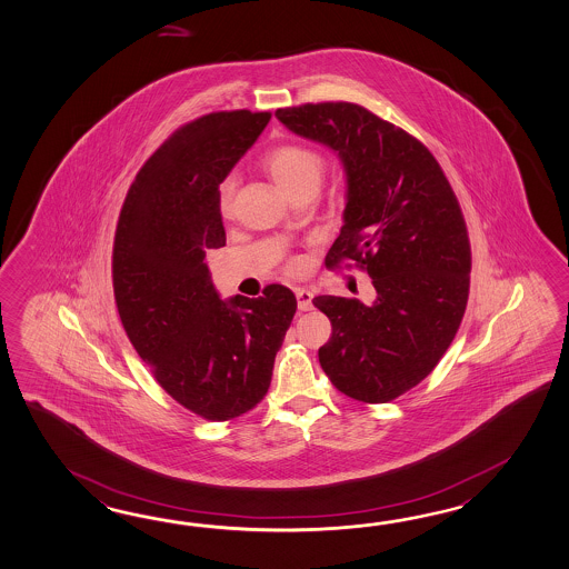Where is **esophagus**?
I'll list each match as a JSON object with an SVG mask.
<instances>
[{"instance_id":"34e87169","label":"esophagus","mask_w":569,"mask_h":569,"mask_svg":"<svg viewBox=\"0 0 569 569\" xmlns=\"http://www.w3.org/2000/svg\"><path fill=\"white\" fill-rule=\"evenodd\" d=\"M296 298H298V310L306 312V310H312V298L315 293L306 288H296Z\"/></svg>"}]
</instances>
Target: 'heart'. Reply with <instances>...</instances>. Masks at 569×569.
Instances as JSON below:
<instances>
[{"label":"heart","instance_id":"b5f03b06","mask_svg":"<svg viewBox=\"0 0 569 569\" xmlns=\"http://www.w3.org/2000/svg\"><path fill=\"white\" fill-rule=\"evenodd\" d=\"M263 167L271 179L278 183L288 196H293L300 190L318 186L322 173V161L315 151L300 147V144H281L263 157ZM237 191V179L227 177L218 188V208L220 214L228 216L232 212ZM291 267H298L293 263Z\"/></svg>","mask_w":569,"mask_h":569}]
</instances>
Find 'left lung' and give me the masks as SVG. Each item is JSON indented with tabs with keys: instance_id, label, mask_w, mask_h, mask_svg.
Instances as JSON below:
<instances>
[{
	"instance_id": "obj_1",
	"label": "left lung",
	"mask_w": 569,
	"mask_h": 569,
	"mask_svg": "<svg viewBox=\"0 0 569 569\" xmlns=\"http://www.w3.org/2000/svg\"><path fill=\"white\" fill-rule=\"evenodd\" d=\"M276 116L339 154L345 224L325 263H357L378 293L369 306L316 296L332 325L320 366L345 396L390 402L429 376L461 325L471 271L461 208L429 149L363 106L322 101Z\"/></svg>"
}]
</instances>
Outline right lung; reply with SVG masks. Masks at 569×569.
Segmentation results:
<instances>
[{"label":"right lung","mask_w":569,"mask_h":569,"mask_svg":"<svg viewBox=\"0 0 569 569\" xmlns=\"http://www.w3.org/2000/svg\"><path fill=\"white\" fill-rule=\"evenodd\" d=\"M269 120L234 110L176 130L137 173L116 227L112 278L128 339L164 392L206 420L263 400L298 308L279 283L254 300H220L206 263L227 244L218 186Z\"/></svg>","instance_id":"right-lung-1"}]
</instances>
